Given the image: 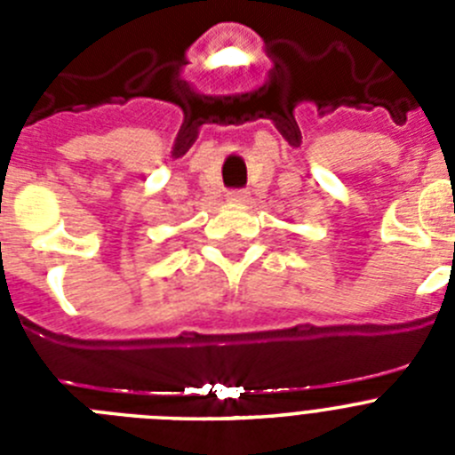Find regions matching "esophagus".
I'll return each instance as SVG.
<instances>
[{"mask_svg": "<svg viewBox=\"0 0 455 455\" xmlns=\"http://www.w3.org/2000/svg\"><path fill=\"white\" fill-rule=\"evenodd\" d=\"M228 203H235V204L248 203V191H243V188H235V191L228 193Z\"/></svg>", "mask_w": 455, "mask_h": 455, "instance_id": "obj_1", "label": "esophagus"}]
</instances>
